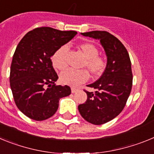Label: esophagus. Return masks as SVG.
Segmentation results:
<instances>
[{"label": "esophagus", "instance_id": "34e87169", "mask_svg": "<svg viewBox=\"0 0 154 154\" xmlns=\"http://www.w3.org/2000/svg\"><path fill=\"white\" fill-rule=\"evenodd\" d=\"M71 91H72V93H75V92H76L77 91H78V89H76V88H75V87H72V88H71Z\"/></svg>", "mask_w": 154, "mask_h": 154}]
</instances>
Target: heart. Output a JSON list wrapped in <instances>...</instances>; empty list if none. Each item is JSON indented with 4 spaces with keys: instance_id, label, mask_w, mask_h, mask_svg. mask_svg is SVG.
Returning a JSON list of instances; mask_svg holds the SVG:
<instances>
[{
    "instance_id": "heart-1",
    "label": "heart",
    "mask_w": 154,
    "mask_h": 154,
    "mask_svg": "<svg viewBox=\"0 0 154 154\" xmlns=\"http://www.w3.org/2000/svg\"><path fill=\"white\" fill-rule=\"evenodd\" d=\"M79 49L85 57L82 67H86L90 74L93 76L100 75L106 68V62L103 57L99 56V50L95 45L90 43H83L79 45ZM67 46H62L54 53L51 62L54 68L58 70H63L67 66ZM89 79V73L85 69L72 70L67 69L60 75V82L62 84L77 86L86 82Z\"/></svg>"
}]
</instances>
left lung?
Wrapping results in <instances>:
<instances>
[{"instance_id": "left-lung-1", "label": "left lung", "mask_w": 154, "mask_h": 154, "mask_svg": "<svg viewBox=\"0 0 154 154\" xmlns=\"http://www.w3.org/2000/svg\"><path fill=\"white\" fill-rule=\"evenodd\" d=\"M81 35L100 41L107 62L101 77L88 85L96 91H85L87 100L79 105V111L87 122L104 124L122 112L130 96L133 83L131 62L122 42L107 31H92Z\"/></svg>"}]
</instances>
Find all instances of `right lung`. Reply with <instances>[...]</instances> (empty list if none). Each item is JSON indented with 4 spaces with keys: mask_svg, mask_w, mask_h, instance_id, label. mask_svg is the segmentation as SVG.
<instances>
[{
    "mask_svg": "<svg viewBox=\"0 0 154 154\" xmlns=\"http://www.w3.org/2000/svg\"><path fill=\"white\" fill-rule=\"evenodd\" d=\"M77 32L49 27L29 31L17 45L11 65L10 85L19 110L34 120L52 116L62 97L71 94L68 85H56L58 77L51 58Z\"/></svg>",
    "mask_w": 154,
    "mask_h": 154,
    "instance_id": "1",
    "label": "right lung"
}]
</instances>
